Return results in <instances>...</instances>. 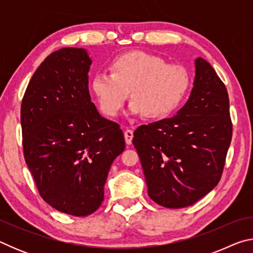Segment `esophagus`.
Listing matches in <instances>:
<instances>
[{
    "instance_id": "34e87169",
    "label": "esophagus",
    "mask_w": 253,
    "mask_h": 253,
    "mask_svg": "<svg viewBox=\"0 0 253 253\" xmlns=\"http://www.w3.org/2000/svg\"><path fill=\"white\" fill-rule=\"evenodd\" d=\"M125 140H126V143L128 144V145H130L131 144V140H132V136H134V132H132V130L131 129H126L125 130Z\"/></svg>"
}]
</instances>
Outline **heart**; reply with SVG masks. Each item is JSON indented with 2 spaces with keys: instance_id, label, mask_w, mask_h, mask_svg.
<instances>
[{
  "instance_id": "obj_1",
  "label": "heart",
  "mask_w": 253,
  "mask_h": 253,
  "mask_svg": "<svg viewBox=\"0 0 253 253\" xmlns=\"http://www.w3.org/2000/svg\"><path fill=\"white\" fill-rule=\"evenodd\" d=\"M190 87L187 72L166 65L160 57L142 51L126 53L111 65V74L98 72L91 83L98 102L108 116L121 111L129 91L132 114L160 118L170 113Z\"/></svg>"
}]
</instances>
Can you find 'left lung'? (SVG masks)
<instances>
[{
  "mask_svg": "<svg viewBox=\"0 0 253 253\" xmlns=\"http://www.w3.org/2000/svg\"><path fill=\"white\" fill-rule=\"evenodd\" d=\"M231 138L228 91L212 66L198 58L183 108L134 132L149 198L169 209L198 202L220 182Z\"/></svg>",
  "mask_w": 253,
  "mask_h": 253,
  "instance_id": "obj_1",
  "label": "left lung"
}]
</instances>
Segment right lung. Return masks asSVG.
Instances as JSON below:
<instances>
[{
	"instance_id": "add662e5",
	"label": "right lung",
	"mask_w": 253,
	"mask_h": 253,
	"mask_svg": "<svg viewBox=\"0 0 253 253\" xmlns=\"http://www.w3.org/2000/svg\"><path fill=\"white\" fill-rule=\"evenodd\" d=\"M84 49L46 57L24 92L21 126L24 160L38 191L59 212L87 216L104 201L107 175L125 149L117 123L91 102Z\"/></svg>"
}]
</instances>
